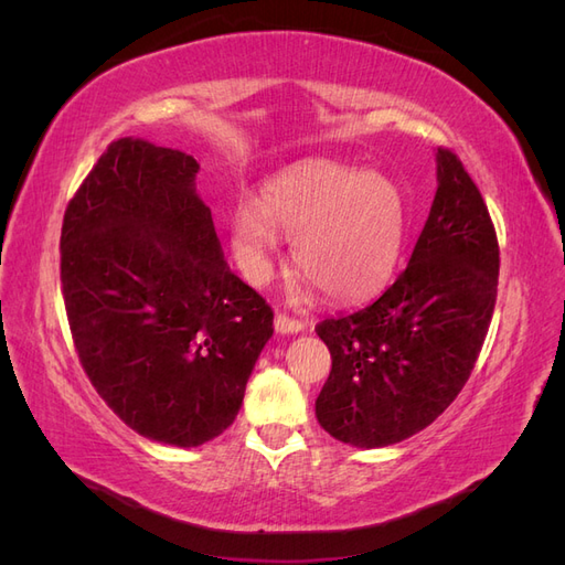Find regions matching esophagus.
Segmentation results:
<instances>
[{"label":"esophagus","mask_w":565,"mask_h":565,"mask_svg":"<svg viewBox=\"0 0 565 565\" xmlns=\"http://www.w3.org/2000/svg\"><path fill=\"white\" fill-rule=\"evenodd\" d=\"M273 324H276V332L278 334H299L303 330V322L301 320H295V318H287L282 313L276 316V320H273Z\"/></svg>","instance_id":"esophagus-1"}]
</instances>
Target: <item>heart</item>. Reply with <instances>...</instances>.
<instances>
[{"label": "heart", "mask_w": 565, "mask_h": 565, "mask_svg": "<svg viewBox=\"0 0 565 565\" xmlns=\"http://www.w3.org/2000/svg\"><path fill=\"white\" fill-rule=\"evenodd\" d=\"M295 237L292 262L337 301L363 299L388 280L405 241L401 188L377 172L313 160L266 181L262 200L231 214L235 262L252 285L270 278L280 235ZM301 289L295 297L301 299Z\"/></svg>", "instance_id": "1"}]
</instances>
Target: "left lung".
<instances>
[{"label": "left lung", "mask_w": 565, "mask_h": 565, "mask_svg": "<svg viewBox=\"0 0 565 565\" xmlns=\"http://www.w3.org/2000/svg\"><path fill=\"white\" fill-rule=\"evenodd\" d=\"M436 195L407 268L365 309L322 320L332 355L318 424L353 448L426 429L467 384L498 297L500 249L486 202L450 150H436Z\"/></svg>", "instance_id": "8db88e82"}]
</instances>
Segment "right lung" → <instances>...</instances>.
Segmentation results:
<instances>
[{
  "instance_id": "obj_1",
  "label": "right lung",
  "mask_w": 565,
  "mask_h": 565,
  "mask_svg": "<svg viewBox=\"0 0 565 565\" xmlns=\"http://www.w3.org/2000/svg\"><path fill=\"white\" fill-rule=\"evenodd\" d=\"M200 164L108 146L61 231L67 322L98 396L139 436L198 448L235 422L273 337L270 306L228 268Z\"/></svg>"
}]
</instances>
